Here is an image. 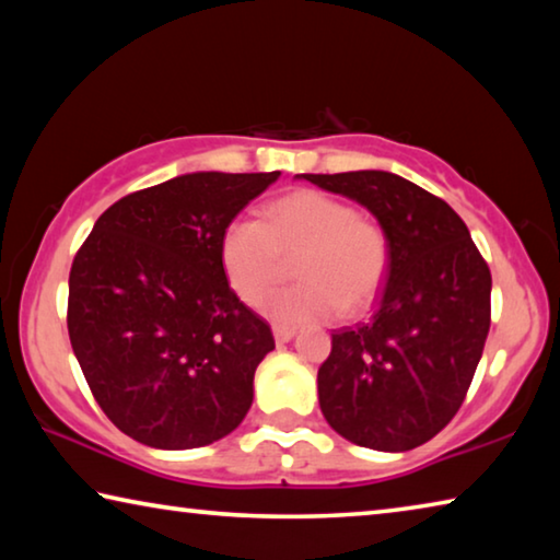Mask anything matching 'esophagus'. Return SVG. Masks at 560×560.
I'll list each match as a JSON object with an SVG mask.
<instances>
[{
    "label": "esophagus",
    "instance_id": "1",
    "mask_svg": "<svg viewBox=\"0 0 560 560\" xmlns=\"http://www.w3.org/2000/svg\"><path fill=\"white\" fill-rule=\"evenodd\" d=\"M293 336H296V328H291V326H273V338H277V343H289Z\"/></svg>",
    "mask_w": 560,
    "mask_h": 560
}]
</instances>
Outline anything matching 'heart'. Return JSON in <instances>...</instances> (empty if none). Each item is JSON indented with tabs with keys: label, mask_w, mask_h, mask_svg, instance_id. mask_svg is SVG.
I'll list each match as a JSON object with an SVG mask.
<instances>
[{
	"label": "heart",
	"mask_w": 560,
	"mask_h": 560,
	"mask_svg": "<svg viewBox=\"0 0 560 560\" xmlns=\"http://www.w3.org/2000/svg\"><path fill=\"white\" fill-rule=\"evenodd\" d=\"M296 254V283L264 303V314L289 326L371 306L390 269V236L346 200L296 189L267 205L261 222L236 217L220 240L226 281L249 306L269 296L283 277V259Z\"/></svg>",
	"instance_id": "b5f03b06"
}]
</instances>
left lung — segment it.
I'll return each instance as SVG.
<instances>
[{"label": "left lung", "instance_id": "obj_1", "mask_svg": "<svg viewBox=\"0 0 560 560\" xmlns=\"http://www.w3.org/2000/svg\"><path fill=\"white\" fill-rule=\"evenodd\" d=\"M301 177L368 207L390 236L373 318L336 330L318 368L320 412L360 447H420L467 397L491 324V271L462 217L410 179L383 170Z\"/></svg>", "mask_w": 560, "mask_h": 560}]
</instances>
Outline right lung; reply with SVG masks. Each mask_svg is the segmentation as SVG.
Here are the masks:
<instances>
[{"label": "right lung", "instance_id": "obj_1", "mask_svg": "<svg viewBox=\"0 0 560 560\" xmlns=\"http://www.w3.org/2000/svg\"><path fill=\"white\" fill-rule=\"evenodd\" d=\"M192 173L110 205L75 252L69 338L108 420L158 450H192L240 428L267 320L230 289L224 226L279 179Z\"/></svg>", "mask_w": 560, "mask_h": 560}]
</instances>
